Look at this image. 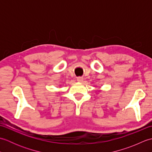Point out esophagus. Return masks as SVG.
Instances as JSON below:
<instances>
[{
	"instance_id": "esophagus-1",
	"label": "esophagus",
	"mask_w": 152,
	"mask_h": 152,
	"mask_svg": "<svg viewBox=\"0 0 152 152\" xmlns=\"http://www.w3.org/2000/svg\"><path fill=\"white\" fill-rule=\"evenodd\" d=\"M83 80V78L82 77H78V78H77V81L79 82H82Z\"/></svg>"
}]
</instances>
